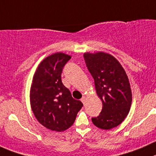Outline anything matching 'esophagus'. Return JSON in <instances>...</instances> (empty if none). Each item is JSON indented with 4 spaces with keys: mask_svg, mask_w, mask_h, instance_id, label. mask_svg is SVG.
Segmentation results:
<instances>
[{
    "mask_svg": "<svg viewBox=\"0 0 156 156\" xmlns=\"http://www.w3.org/2000/svg\"><path fill=\"white\" fill-rule=\"evenodd\" d=\"M81 102L83 103V104H85V101H86V97H85V96H83L82 98H81Z\"/></svg>",
    "mask_w": 156,
    "mask_h": 156,
    "instance_id": "34e87169",
    "label": "esophagus"
}]
</instances>
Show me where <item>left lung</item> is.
Instances as JSON below:
<instances>
[{"label":"left lung","mask_w":156,"mask_h":156,"mask_svg":"<svg viewBox=\"0 0 156 156\" xmlns=\"http://www.w3.org/2000/svg\"><path fill=\"white\" fill-rule=\"evenodd\" d=\"M84 59L102 101L99 115L91 118L93 124L101 129L116 127L126 119L132 104V91L126 71L114 57L104 52L85 53Z\"/></svg>","instance_id":"1"}]
</instances>
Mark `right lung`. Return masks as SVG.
<instances>
[{
    "instance_id": "add662e5",
    "label": "right lung",
    "mask_w": 156,
    "mask_h": 156,
    "mask_svg": "<svg viewBox=\"0 0 156 156\" xmlns=\"http://www.w3.org/2000/svg\"><path fill=\"white\" fill-rule=\"evenodd\" d=\"M71 56L56 53L44 59L34 75L30 88V105L42 126L57 132L73 125L83 104L72 98L62 81V73Z\"/></svg>"
}]
</instances>
